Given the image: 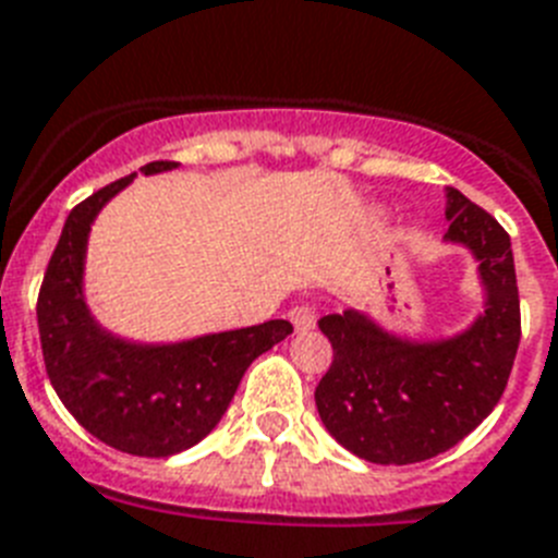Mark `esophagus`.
Returning a JSON list of instances; mask_svg holds the SVG:
<instances>
[{
  "label": "esophagus",
  "instance_id": "obj_1",
  "mask_svg": "<svg viewBox=\"0 0 558 558\" xmlns=\"http://www.w3.org/2000/svg\"><path fill=\"white\" fill-rule=\"evenodd\" d=\"M289 320H292V326L298 329V332H310V329H315L318 315H315L312 306H294V310L289 312Z\"/></svg>",
  "mask_w": 558,
  "mask_h": 558
}]
</instances>
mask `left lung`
<instances>
[{
    "label": "left lung",
    "instance_id": "obj_1",
    "mask_svg": "<svg viewBox=\"0 0 558 558\" xmlns=\"http://www.w3.org/2000/svg\"><path fill=\"white\" fill-rule=\"evenodd\" d=\"M447 243L478 260L484 312L464 332L410 341L347 310L324 315L332 364L315 389L335 441L373 464H415L470 436L499 404L513 369L522 318L510 234L459 189H447Z\"/></svg>",
    "mask_w": 558,
    "mask_h": 558
}]
</instances>
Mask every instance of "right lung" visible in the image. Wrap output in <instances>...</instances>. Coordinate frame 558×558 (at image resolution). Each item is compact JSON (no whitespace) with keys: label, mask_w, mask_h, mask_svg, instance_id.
<instances>
[{"label":"right lung","mask_w":558,"mask_h":558,"mask_svg":"<svg viewBox=\"0 0 558 558\" xmlns=\"http://www.w3.org/2000/svg\"><path fill=\"white\" fill-rule=\"evenodd\" d=\"M171 169L177 162L157 160L140 171ZM131 180H114L71 208L45 269L36 320L45 373L68 412L114 450L166 459L217 427L248 364L283 341L292 324L266 320L180 343L122 341L102 329L83 294L85 246L94 217Z\"/></svg>","instance_id":"1"}]
</instances>
